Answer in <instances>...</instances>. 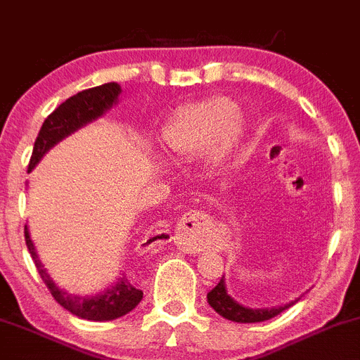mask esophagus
Masks as SVG:
<instances>
[{
    "label": "esophagus",
    "mask_w": 360,
    "mask_h": 360,
    "mask_svg": "<svg viewBox=\"0 0 360 360\" xmlns=\"http://www.w3.org/2000/svg\"><path fill=\"white\" fill-rule=\"evenodd\" d=\"M162 232V231H161ZM198 250H201V248H198V246H194V248H192V250L191 251H198Z\"/></svg>",
    "instance_id": "esophagus-1"
}]
</instances>
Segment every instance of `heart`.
Masks as SVG:
<instances>
[{
	"instance_id": "1",
	"label": "heart",
	"mask_w": 360,
	"mask_h": 360,
	"mask_svg": "<svg viewBox=\"0 0 360 360\" xmlns=\"http://www.w3.org/2000/svg\"><path fill=\"white\" fill-rule=\"evenodd\" d=\"M239 107L225 97L181 109L161 131V146L175 155H199L211 149L214 161L234 153L240 133Z\"/></svg>"
}]
</instances>
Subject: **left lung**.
Returning <instances> with one entry per match:
<instances>
[{"mask_svg":"<svg viewBox=\"0 0 360 360\" xmlns=\"http://www.w3.org/2000/svg\"><path fill=\"white\" fill-rule=\"evenodd\" d=\"M295 302L288 303V305L279 307V309H248V307L239 305V303L234 302L231 296L227 295V288H225L224 277L220 279V283L213 288L210 292H207V303L214 309V312L220 314L221 317L229 319L232 322H240V324H250V322H263L269 321V319L279 316L283 310L290 309L291 305H295Z\"/></svg>","mask_w":360,"mask_h":360,"instance_id":"obj_1","label":"left lung"}]
</instances>
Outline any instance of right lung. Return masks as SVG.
Masks as SVG:
<instances>
[{
	"mask_svg": "<svg viewBox=\"0 0 360 360\" xmlns=\"http://www.w3.org/2000/svg\"><path fill=\"white\" fill-rule=\"evenodd\" d=\"M120 94V84L105 83L102 86L88 88V90L79 91V94L72 95V97L65 100L64 103H60L44 120L41 129H39L38 139L34 142V149H32L31 161H29L27 172H31L38 165L44 153L50 147H53L57 142H60L64 136L70 135V133L76 131L83 124L90 123V121L102 116L103 110H107L116 102ZM24 236L29 253H31L36 269H38L43 283L46 284L48 291L57 300V303H60L65 310H69L74 316L86 319V321H112V319L123 317L124 314L131 312L139 305L140 300H142V290H136L131 284V281L126 276L120 277L117 283L110 290L103 292V295H97L94 298L74 296L58 290L53 281L50 279V276L46 274V270L43 269L38 255H36L34 244H32L31 237H29L27 227L24 229Z\"/></svg>",
	"mask_w": 360,
	"mask_h": 360,
	"instance_id": "1",
	"label": "right lung"
}]
</instances>
